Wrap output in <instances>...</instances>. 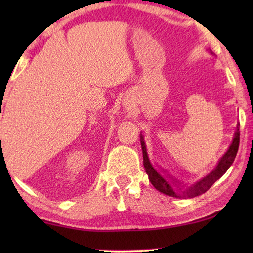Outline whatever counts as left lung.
<instances>
[{
	"label": "left lung",
	"mask_w": 253,
	"mask_h": 253,
	"mask_svg": "<svg viewBox=\"0 0 253 253\" xmlns=\"http://www.w3.org/2000/svg\"><path fill=\"white\" fill-rule=\"evenodd\" d=\"M140 144H141V150H143L144 167H145V170L147 172L148 179H150L152 185H153L158 191L164 193V195H167L170 197H179V198H181V197L193 198V197H197L199 195H203V193H205L207 190H209L211 186L217 181V179L222 177L224 172H226L228 169H229L230 166L233 165L238 151V145H240V127L237 126L233 143H231V145L229 146V148H228L226 153H224L223 157L220 159L219 164H217L216 167L214 168L209 175H206L205 177L200 179L199 182L195 183V184L189 186V188H186L185 190H182L184 186H181V188H179L177 190L174 189L175 186H177L178 187V185H181V183H179L177 179L172 178V181H170L172 183H170L167 178H165L164 176L160 174V172L155 170L154 167L151 164L150 159H148L146 145H145L143 134H140ZM177 191H180L179 194L177 192Z\"/></svg>",
	"instance_id": "8db88e82"
}]
</instances>
